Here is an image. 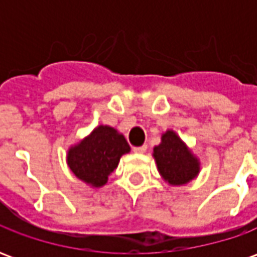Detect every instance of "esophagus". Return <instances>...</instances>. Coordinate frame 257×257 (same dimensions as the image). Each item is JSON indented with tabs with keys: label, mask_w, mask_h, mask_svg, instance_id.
Wrapping results in <instances>:
<instances>
[{
	"label": "esophagus",
	"mask_w": 257,
	"mask_h": 257,
	"mask_svg": "<svg viewBox=\"0 0 257 257\" xmlns=\"http://www.w3.org/2000/svg\"><path fill=\"white\" fill-rule=\"evenodd\" d=\"M146 150H147V146L146 145L139 146V147H134L135 153H139V154H143V153H146Z\"/></svg>",
	"instance_id": "1"
}]
</instances>
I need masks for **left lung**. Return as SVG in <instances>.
Returning a JSON list of instances; mask_svg holds the SVG:
<instances>
[{
    "label": "left lung",
    "instance_id": "1",
    "mask_svg": "<svg viewBox=\"0 0 257 257\" xmlns=\"http://www.w3.org/2000/svg\"><path fill=\"white\" fill-rule=\"evenodd\" d=\"M158 171L168 183L180 186L193 180L199 172V162L173 131L162 135L161 145L154 147Z\"/></svg>",
    "mask_w": 257,
    "mask_h": 257
}]
</instances>
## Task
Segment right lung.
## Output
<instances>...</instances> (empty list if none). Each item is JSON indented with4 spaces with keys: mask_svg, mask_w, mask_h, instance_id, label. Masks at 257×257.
I'll return each mask as SVG.
<instances>
[{
    "mask_svg": "<svg viewBox=\"0 0 257 257\" xmlns=\"http://www.w3.org/2000/svg\"><path fill=\"white\" fill-rule=\"evenodd\" d=\"M131 150L123 135L107 125H100L73 146L67 154L71 172L85 183L101 187L107 183L108 175L118 167L119 158Z\"/></svg>",
    "mask_w": 257,
    "mask_h": 257,
    "instance_id": "add662e5",
    "label": "right lung"
}]
</instances>
